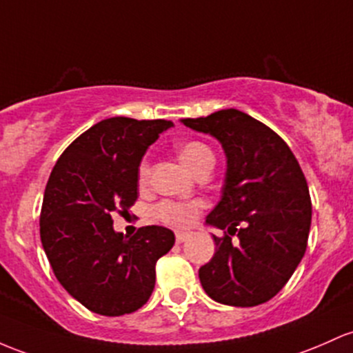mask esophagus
Returning a JSON list of instances; mask_svg holds the SVG:
<instances>
[{
  "mask_svg": "<svg viewBox=\"0 0 353 353\" xmlns=\"http://www.w3.org/2000/svg\"><path fill=\"white\" fill-rule=\"evenodd\" d=\"M189 236H191V233H185V231H177V233H176V241L177 243H184L185 239L189 238Z\"/></svg>",
  "mask_w": 353,
  "mask_h": 353,
  "instance_id": "34e87169",
  "label": "esophagus"
}]
</instances>
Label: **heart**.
<instances>
[{
	"label": "heart",
	"mask_w": 353,
	"mask_h": 353,
	"mask_svg": "<svg viewBox=\"0 0 353 353\" xmlns=\"http://www.w3.org/2000/svg\"><path fill=\"white\" fill-rule=\"evenodd\" d=\"M181 161L184 162L185 168H189L192 172L201 169L206 164H214V154L206 144L197 141L184 142L177 147ZM149 161L144 159L139 165V181L142 184L149 179ZM154 214L159 221L169 224L174 228H185L192 224L199 214V203H183V201H162L159 203Z\"/></svg>",
	"instance_id": "1"
}]
</instances>
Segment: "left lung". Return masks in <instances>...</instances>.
I'll list each match as a JSON object with an SVG mask.
<instances>
[{"label": "left lung", "instance_id": "obj_1", "mask_svg": "<svg viewBox=\"0 0 353 353\" xmlns=\"http://www.w3.org/2000/svg\"><path fill=\"white\" fill-rule=\"evenodd\" d=\"M181 122L218 139L228 159L223 196L206 218L228 233L212 234L216 253L199 268L201 285L218 303H265L286 285L307 250L312 201L300 164L280 135L236 108Z\"/></svg>", "mask_w": 353, "mask_h": 353}]
</instances>
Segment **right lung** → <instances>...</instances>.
I'll list each match as a JSON object with an SVG mask.
<instances>
[{
  "mask_svg": "<svg viewBox=\"0 0 353 353\" xmlns=\"http://www.w3.org/2000/svg\"><path fill=\"white\" fill-rule=\"evenodd\" d=\"M170 120L112 117L95 123L61 154L46 183L41 245L60 285L90 312L132 313L156 285V263L174 246L162 226L114 231L112 214L137 201L139 165Z\"/></svg>",
  "mask_w": 353,
  "mask_h": 353,
  "instance_id": "obj_1",
  "label": "right lung"
}]
</instances>
